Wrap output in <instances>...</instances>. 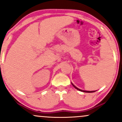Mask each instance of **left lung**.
<instances>
[{"mask_svg": "<svg viewBox=\"0 0 122 122\" xmlns=\"http://www.w3.org/2000/svg\"><path fill=\"white\" fill-rule=\"evenodd\" d=\"M72 84L73 85V86L74 87H75V88H76V89H77V90H79V91H82V92H87V93H91V92H95V91H83V90H81V89H79V88H77L76 86H75V85L73 84L72 83Z\"/></svg>", "mask_w": 122, "mask_h": 122, "instance_id": "8db88e82", "label": "left lung"}]
</instances>
